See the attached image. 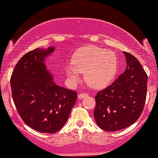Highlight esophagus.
Listing matches in <instances>:
<instances>
[{
	"label": "esophagus",
	"mask_w": 158,
	"mask_h": 158,
	"mask_svg": "<svg viewBox=\"0 0 158 158\" xmlns=\"http://www.w3.org/2000/svg\"><path fill=\"white\" fill-rule=\"evenodd\" d=\"M87 95H88V94H87V93H80V94L78 95V98L79 99H82V98H84V97H85V96H87Z\"/></svg>",
	"instance_id": "esophagus-1"
}]
</instances>
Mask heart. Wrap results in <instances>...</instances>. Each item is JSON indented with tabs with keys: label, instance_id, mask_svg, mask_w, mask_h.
Segmentation results:
<instances>
[{
	"label": "heart",
	"instance_id": "1",
	"mask_svg": "<svg viewBox=\"0 0 158 158\" xmlns=\"http://www.w3.org/2000/svg\"><path fill=\"white\" fill-rule=\"evenodd\" d=\"M73 64L67 65L68 75L74 81L85 73V81L90 86L102 89L110 83L117 73V60L112 53L97 47L90 46L79 50L73 57Z\"/></svg>",
	"mask_w": 158,
	"mask_h": 158
}]
</instances>
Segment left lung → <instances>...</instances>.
Wrapping results in <instances>:
<instances>
[{
  "label": "left lung",
  "instance_id": "8db88e82",
  "mask_svg": "<svg viewBox=\"0 0 158 158\" xmlns=\"http://www.w3.org/2000/svg\"><path fill=\"white\" fill-rule=\"evenodd\" d=\"M127 63L125 72L111 85L95 95L94 118L101 129L118 131L137 121L146 102L148 76L139 61L123 52Z\"/></svg>",
  "mask_w": 158,
  "mask_h": 158
}]
</instances>
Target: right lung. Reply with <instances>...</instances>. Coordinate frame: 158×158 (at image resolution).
I'll return each mask as SVG.
<instances>
[{"label":"right lung","mask_w":158,"mask_h":158,"mask_svg":"<svg viewBox=\"0 0 158 158\" xmlns=\"http://www.w3.org/2000/svg\"><path fill=\"white\" fill-rule=\"evenodd\" d=\"M54 48L26 53L15 65L10 78L12 96L25 123L43 133L59 131L68 121L77 98V91L53 81L44 61Z\"/></svg>","instance_id":"obj_1"}]
</instances>
